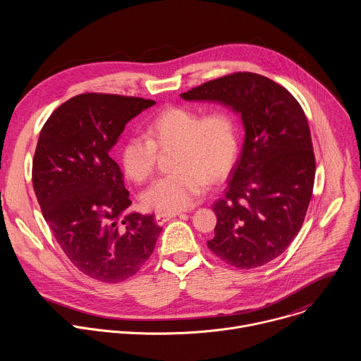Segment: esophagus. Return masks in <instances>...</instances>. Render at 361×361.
I'll return each mask as SVG.
<instances>
[{
    "mask_svg": "<svg viewBox=\"0 0 361 361\" xmlns=\"http://www.w3.org/2000/svg\"><path fill=\"white\" fill-rule=\"evenodd\" d=\"M177 216H178V213H173V214H163V213H157V214H156V223H157L159 226H163L164 223L170 221L171 219H174V217H177Z\"/></svg>",
    "mask_w": 361,
    "mask_h": 361,
    "instance_id": "esophagus-1",
    "label": "esophagus"
}]
</instances>
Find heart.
Returning a JSON list of instances; mask_svg holds the SVG:
<instances>
[{
  "mask_svg": "<svg viewBox=\"0 0 361 361\" xmlns=\"http://www.w3.org/2000/svg\"><path fill=\"white\" fill-rule=\"evenodd\" d=\"M159 151L176 149L174 173L159 178L142 194L145 209L173 214L191 207L207 178L220 181L233 170L240 151L235 116L223 107L204 114L194 107H169L154 117L144 135L126 138L120 160L135 183L147 181L156 170Z\"/></svg>",
  "mask_w": 361,
  "mask_h": 361,
  "instance_id": "1",
  "label": "heart"
}]
</instances>
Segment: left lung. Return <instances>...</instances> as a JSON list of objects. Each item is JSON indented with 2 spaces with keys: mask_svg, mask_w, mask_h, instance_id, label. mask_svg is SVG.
Returning <instances> with one entry per match:
<instances>
[{
  "mask_svg": "<svg viewBox=\"0 0 361 361\" xmlns=\"http://www.w3.org/2000/svg\"><path fill=\"white\" fill-rule=\"evenodd\" d=\"M216 101L241 114L245 138L223 198L216 201V235L207 247L224 263L250 270L286 251L310 204L316 159L298 101L254 73H233L180 94Z\"/></svg>",
  "mask_w": 361,
  "mask_h": 361,
  "instance_id": "8db88e82",
  "label": "left lung"
}]
</instances>
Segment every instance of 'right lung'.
Segmentation results:
<instances>
[{
  "instance_id": "1",
  "label": "right lung",
  "mask_w": 361,
  "mask_h": 361,
  "mask_svg": "<svg viewBox=\"0 0 361 361\" xmlns=\"http://www.w3.org/2000/svg\"><path fill=\"white\" fill-rule=\"evenodd\" d=\"M156 101L84 92L45 121L32 161L42 216L70 262L85 276L120 283L149 259L161 227L127 213L123 173L110 157L126 124Z\"/></svg>"
}]
</instances>
